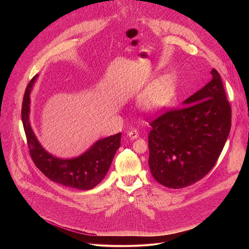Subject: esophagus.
Returning a JSON list of instances; mask_svg holds the SVG:
<instances>
[{"mask_svg": "<svg viewBox=\"0 0 249 249\" xmlns=\"http://www.w3.org/2000/svg\"><path fill=\"white\" fill-rule=\"evenodd\" d=\"M128 137L131 138L132 140L137 139V138L139 137V132H138L136 129H132V130L128 133Z\"/></svg>", "mask_w": 249, "mask_h": 249, "instance_id": "34e87169", "label": "esophagus"}]
</instances>
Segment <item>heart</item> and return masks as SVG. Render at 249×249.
Segmentation results:
<instances>
[{"instance_id":"obj_1","label":"heart","mask_w":249,"mask_h":249,"mask_svg":"<svg viewBox=\"0 0 249 249\" xmlns=\"http://www.w3.org/2000/svg\"><path fill=\"white\" fill-rule=\"evenodd\" d=\"M175 82L170 75H163L151 85L139 98V104L145 111L160 110L173 99Z\"/></svg>"}]
</instances>
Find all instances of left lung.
I'll return each mask as SVG.
<instances>
[{
  "label": "left lung",
  "instance_id": "obj_1",
  "mask_svg": "<svg viewBox=\"0 0 249 249\" xmlns=\"http://www.w3.org/2000/svg\"><path fill=\"white\" fill-rule=\"evenodd\" d=\"M185 99L183 107L151 122L149 165L163 186L180 189L199 181L216 164L229 137L231 109L217 70Z\"/></svg>",
  "mask_w": 249,
  "mask_h": 249
}]
</instances>
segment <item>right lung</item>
Listing matches in <instances>:
<instances>
[{
  "label": "right lung",
  "mask_w": 249,
  "mask_h": 249,
  "mask_svg": "<svg viewBox=\"0 0 249 249\" xmlns=\"http://www.w3.org/2000/svg\"><path fill=\"white\" fill-rule=\"evenodd\" d=\"M37 77L35 75L27 85L21 108V120L31 159L50 180L70 188L89 190L107 173L115 153L120 148L121 133L96 141L87 152L74 159H59L46 152L29 122L30 93Z\"/></svg>",
  "instance_id": "obj_1"
}]
</instances>
